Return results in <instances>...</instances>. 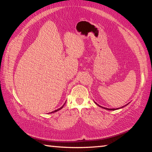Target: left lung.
<instances>
[{"label": "left lung", "instance_id": "8db88e82", "mask_svg": "<svg viewBox=\"0 0 152 152\" xmlns=\"http://www.w3.org/2000/svg\"><path fill=\"white\" fill-rule=\"evenodd\" d=\"M97 105H98V106H99V107H101V108H104V109H106V110H118V109H120V108H123V107H125V106H126V105H128L129 104H126L125 106H122V107H121V108H104V107H102V106H100L99 105H98V104H97L96 102H95Z\"/></svg>", "mask_w": 152, "mask_h": 152}]
</instances>
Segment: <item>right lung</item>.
I'll return each mask as SVG.
<instances>
[{
    "mask_svg": "<svg viewBox=\"0 0 152 152\" xmlns=\"http://www.w3.org/2000/svg\"><path fill=\"white\" fill-rule=\"evenodd\" d=\"M64 104H65V103H64V104H63V106H62L61 107V108H58V109H57V110H54V111H53V112H51V113H56V112H57V111H58V110H61V109H62V108H63V106H64Z\"/></svg>",
    "mask_w": 152,
    "mask_h": 152,
    "instance_id": "obj_1",
    "label": "right lung"
}]
</instances>
